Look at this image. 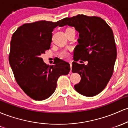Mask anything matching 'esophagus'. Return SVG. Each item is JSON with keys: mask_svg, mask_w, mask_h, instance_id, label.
I'll use <instances>...</instances> for the list:
<instances>
[{"mask_svg": "<svg viewBox=\"0 0 128 128\" xmlns=\"http://www.w3.org/2000/svg\"><path fill=\"white\" fill-rule=\"evenodd\" d=\"M69 64H70V68L72 69V62L69 61Z\"/></svg>", "mask_w": 128, "mask_h": 128, "instance_id": "34e87169", "label": "esophagus"}]
</instances>
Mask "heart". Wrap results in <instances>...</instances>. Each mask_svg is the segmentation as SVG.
I'll return each instance as SVG.
<instances>
[{"label": "heart", "instance_id": "heart-1", "mask_svg": "<svg viewBox=\"0 0 128 128\" xmlns=\"http://www.w3.org/2000/svg\"><path fill=\"white\" fill-rule=\"evenodd\" d=\"M72 28H68L66 29V30H71ZM60 57L61 58H63V59H67L68 58V57H69L70 56V53L68 52L67 50H63V51H62L61 53H60Z\"/></svg>", "mask_w": 128, "mask_h": 128}]
</instances>
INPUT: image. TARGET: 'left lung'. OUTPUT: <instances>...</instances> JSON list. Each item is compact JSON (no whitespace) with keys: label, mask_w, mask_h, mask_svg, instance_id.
<instances>
[{"label":"left lung","mask_w":128,"mask_h":128,"mask_svg":"<svg viewBox=\"0 0 128 128\" xmlns=\"http://www.w3.org/2000/svg\"><path fill=\"white\" fill-rule=\"evenodd\" d=\"M74 26L79 33L78 44L74 50L72 71L81 76L74 86L78 93L93 96L106 88L114 72L116 48L113 32L102 18L78 14L62 19L60 26ZM88 60L87 65L76 61ZM81 62V61H80Z\"/></svg>","instance_id":"obj_1"}]
</instances>
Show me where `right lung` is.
Returning a JSON list of instances; mask_svg holds the SVG:
<instances>
[{"mask_svg":"<svg viewBox=\"0 0 128 128\" xmlns=\"http://www.w3.org/2000/svg\"><path fill=\"white\" fill-rule=\"evenodd\" d=\"M61 21L25 24L12 36L10 64L17 83L34 100L50 97L55 90L59 77L70 70L69 63L63 60L58 58L54 65L49 66L40 58V54L50 48L52 32Z\"/></svg>","mask_w":128,"mask_h":128,"instance_id":"add662e5","label":"right lung"}]
</instances>
